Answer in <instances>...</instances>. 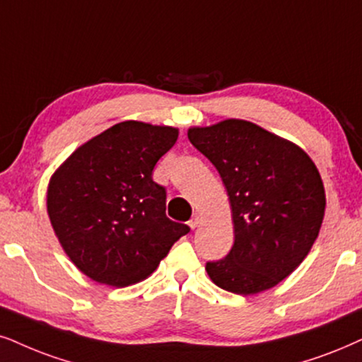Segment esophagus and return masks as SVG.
<instances>
[{
    "label": "esophagus",
    "instance_id": "34e87169",
    "mask_svg": "<svg viewBox=\"0 0 362 362\" xmlns=\"http://www.w3.org/2000/svg\"><path fill=\"white\" fill-rule=\"evenodd\" d=\"M199 223H200V217H199V215H194V217H192L190 221H189L190 228H195L197 226H199Z\"/></svg>",
    "mask_w": 362,
    "mask_h": 362
}]
</instances>
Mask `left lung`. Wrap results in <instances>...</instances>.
Instances as JSON below:
<instances>
[{
	"mask_svg": "<svg viewBox=\"0 0 362 362\" xmlns=\"http://www.w3.org/2000/svg\"><path fill=\"white\" fill-rule=\"evenodd\" d=\"M189 140L217 168L227 189L234 245L205 265L223 291H267L294 272L319 235L324 185L309 155L245 120L189 130Z\"/></svg>",
	"mask_w": 362,
	"mask_h": 362,
	"instance_id": "1",
	"label": "left lung"
}]
</instances>
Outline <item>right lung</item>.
Masks as SVG:
<instances>
[{
  "label": "right lung",
  "instance_id": "obj_1",
  "mask_svg": "<svg viewBox=\"0 0 362 362\" xmlns=\"http://www.w3.org/2000/svg\"><path fill=\"white\" fill-rule=\"evenodd\" d=\"M178 130L141 122L110 127L53 173L48 215L59 244L85 276L127 287L147 279L190 227L167 217V190L153 182Z\"/></svg>",
  "mask_w": 362,
  "mask_h": 362
}]
</instances>
